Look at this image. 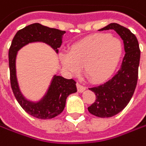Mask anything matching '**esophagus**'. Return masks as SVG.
<instances>
[{
	"instance_id": "esophagus-1",
	"label": "esophagus",
	"mask_w": 146,
	"mask_h": 146,
	"mask_svg": "<svg viewBox=\"0 0 146 146\" xmlns=\"http://www.w3.org/2000/svg\"><path fill=\"white\" fill-rule=\"evenodd\" d=\"M76 86H77V90L78 92H80V93H82V92H84L85 90H86V88L83 86L82 84H79V83H77L76 84Z\"/></svg>"
}]
</instances>
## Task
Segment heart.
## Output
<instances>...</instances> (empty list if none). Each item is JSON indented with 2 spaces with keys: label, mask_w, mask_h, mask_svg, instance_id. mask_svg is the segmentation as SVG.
Listing matches in <instances>:
<instances>
[{
  "label": "heart",
  "mask_w": 146,
  "mask_h": 146,
  "mask_svg": "<svg viewBox=\"0 0 146 146\" xmlns=\"http://www.w3.org/2000/svg\"><path fill=\"white\" fill-rule=\"evenodd\" d=\"M123 54L121 41L108 33H98L72 45L69 54L61 56L63 66L76 75L80 67L93 83H101L113 75Z\"/></svg>",
  "instance_id": "obj_1"
}]
</instances>
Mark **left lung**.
Returning a JSON list of instances; mask_svg holds the SVG:
<instances>
[{
	"instance_id": "1",
	"label": "left lung",
	"mask_w": 146,
	"mask_h": 146,
	"mask_svg": "<svg viewBox=\"0 0 146 146\" xmlns=\"http://www.w3.org/2000/svg\"><path fill=\"white\" fill-rule=\"evenodd\" d=\"M113 29L124 43L125 56L120 70L107 82L90 88L96 99L88 108L89 112L98 117H111L125 108L132 97L138 80L141 51L135 34L116 23L109 24L99 31Z\"/></svg>"
}]
</instances>
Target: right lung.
<instances>
[{
  "label": "right lung",
  "mask_w": 146,
  "mask_h": 146,
  "mask_svg": "<svg viewBox=\"0 0 146 146\" xmlns=\"http://www.w3.org/2000/svg\"><path fill=\"white\" fill-rule=\"evenodd\" d=\"M66 33L56 29L48 28L35 23L19 30L15 35L9 49L10 80L14 95L19 105L29 115L38 119H51L56 117L65 108L66 98L70 94L77 91L76 82L73 79H66L60 76H54L48 88V92L38 102L27 100L19 88L15 59L18 51L28 43L42 42L50 45L56 52L61 47L62 36Z\"/></svg>",
  "instance_id": "add662e5"
}]
</instances>
